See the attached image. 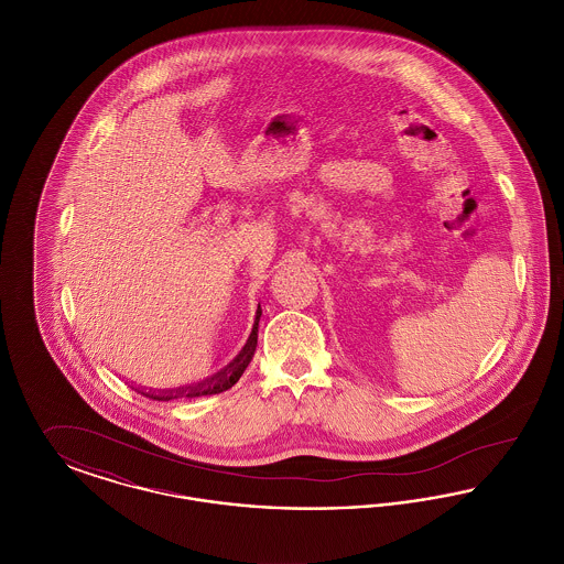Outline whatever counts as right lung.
Masks as SVG:
<instances>
[{
    "label": "right lung",
    "mask_w": 564,
    "mask_h": 564,
    "mask_svg": "<svg viewBox=\"0 0 564 564\" xmlns=\"http://www.w3.org/2000/svg\"><path fill=\"white\" fill-rule=\"evenodd\" d=\"M260 315H262V311H260V306H258V315H256V323H253V329H251V336H249L247 345H245L241 352L235 357V361L228 364L221 372H217V375L207 378V380H203V382H198V384L180 389V391H169V393H143V391H141V395H145V398H150V400H159V402H169V400L182 398V395H184V398L215 395V393H221V391L235 387L237 380L241 378L242 372L247 370L249 361L253 359V352H256V347H258V323H260Z\"/></svg>",
    "instance_id": "add662e5"
}]
</instances>
